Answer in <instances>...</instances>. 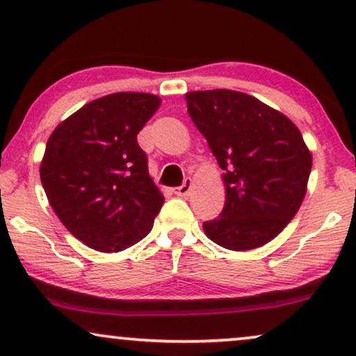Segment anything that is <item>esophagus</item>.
<instances>
[{"instance_id": "34e87169", "label": "esophagus", "mask_w": 356, "mask_h": 356, "mask_svg": "<svg viewBox=\"0 0 356 356\" xmlns=\"http://www.w3.org/2000/svg\"><path fill=\"white\" fill-rule=\"evenodd\" d=\"M191 189H193V179L191 178H186V179H184L183 186L177 188V191H175V194H177V196H179V197H188L189 193H191Z\"/></svg>"}]
</instances>
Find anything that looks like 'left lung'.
Returning a JSON list of instances; mask_svg holds the SVG:
<instances>
[{
	"label": "left lung",
	"mask_w": 356,
	"mask_h": 356,
	"mask_svg": "<svg viewBox=\"0 0 356 356\" xmlns=\"http://www.w3.org/2000/svg\"><path fill=\"white\" fill-rule=\"evenodd\" d=\"M188 113L223 170L225 206L204 222L209 240L232 251L264 246L296 216L313 155L282 111L243 92H186Z\"/></svg>",
	"instance_id": "obj_1"
}]
</instances>
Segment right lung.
<instances>
[{
    "instance_id": "right-lung-1",
    "label": "right lung",
    "mask_w": 356,
    "mask_h": 356,
    "mask_svg": "<svg viewBox=\"0 0 356 356\" xmlns=\"http://www.w3.org/2000/svg\"><path fill=\"white\" fill-rule=\"evenodd\" d=\"M160 104L154 94L116 92L81 106L48 138L40 163L48 202L92 250L123 251L152 230L163 194L138 134Z\"/></svg>"
}]
</instances>
